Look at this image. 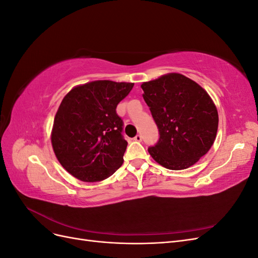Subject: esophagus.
<instances>
[{"label":"esophagus","instance_id":"34e87169","mask_svg":"<svg viewBox=\"0 0 258 258\" xmlns=\"http://www.w3.org/2000/svg\"><path fill=\"white\" fill-rule=\"evenodd\" d=\"M134 140H135V141H137V142H141L142 141V136L141 135H137Z\"/></svg>","mask_w":258,"mask_h":258}]
</instances>
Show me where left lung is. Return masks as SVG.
<instances>
[{
	"instance_id": "obj_1",
	"label": "left lung",
	"mask_w": 258,
	"mask_h": 258,
	"mask_svg": "<svg viewBox=\"0 0 258 258\" xmlns=\"http://www.w3.org/2000/svg\"><path fill=\"white\" fill-rule=\"evenodd\" d=\"M143 99L159 129V141L148 153L160 166L183 170L212 147L218 127L217 108L199 84L168 73L141 85Z\"/></svg>"
}]
</instances>
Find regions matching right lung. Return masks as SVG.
<instances>
[{
  "label": "right lung",
  "instance_id": "add662e5",
  "mask_svg": "<svg viewBox=\"0 0 258 258\" xmlns=\"http://www.w3.org/2000/svg\"><path fill=\"white\" fill-rule=\"evenodd\" d=\"M135 83L93 81L77 85L62 99L53 119L51 145L68 172L83 182L110 177L123 161L127 141L116 106Z\"/></svg>",
  "mask_w": 258,
  "mask_h": 258
}]
</instances>
